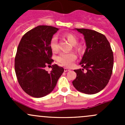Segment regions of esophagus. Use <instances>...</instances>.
Segmentation results:
<instances>
[{
  "label": "esophagus",
  "mask_w": 125,
  "mask_h": 125,
  "mask_svg": "<svg viewBox=\"0 0 125 125\" xmlns=\"http://www.w3.org/2000/svg\"><path fill=\"white\" fill-rule=\"evenodd\" d=\"M70 71V69L69 68H64V71L65 72H68V71Z\"/></svg>",
  "instance_id": "1"
}]
</instances>
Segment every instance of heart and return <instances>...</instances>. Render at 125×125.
<instances>
[{"instance_id":"heart-1","label":"heart","mask_w":125,"mask_h":125,"mask_svg":"<svg viewBox=\"0 0 125 125\" xmlns=\"http://www.w3.org/2000/svg\"><path fill=\"white\" fill-rule=\"evenodd\" d=\"M65 37L67 39L68 41L74 45L75 49L78 51H80L81 47L78 45H75L77 43L78 39L74 34L71 33L65 34ZM50 47L51 50L53 51H56L58 50V45H57V36H53L50 41ZM76 55L73 52H62L57 57V60L58 62L61 63L62 65L66 66H70L72 65L73 62L76 59Z\"/></svg>"}]
</instances>
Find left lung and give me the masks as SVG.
<instances>
[{"label":"left lung","mask_w":125,"mask_h":125,"mask_svg":"<svg viewBox=\"0 0 125 125\" xmlns=\"http://www.w3.org/2000/svg\"><path fill=\"white\" fill-rule=\"evenodd\" d=\"M74 30L83 35L86 48L79 63L83 69L74 70L77 77L73 85L84 94H96L105 88L113 73L114 56L110 43L104 35L94 30Z\"/></svg>","instance_id":"8db88e82"}]
</instances>
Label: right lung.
I'll use <instances>...</instances> for the list:
<instances>
[{
  "instance_id": "obj_1",
  "label": "right lung",
  "mask_w": 125,
  "mask_h": 125,
  "mask_svg": "<svg viewBox=\"0 0 125 125\" xmlns=\"http://www.w3.org/2000/svg\"><path fill=\"white\" fill-rule=\"evenodd\" d=\"M59 30L46 25L37 26L23 35L17 47L14 64L17 80L24 91L33 97L51 93L64 71L55 64L50 73L45 70L54 62L50 41Z\"/></svg>"
}]
</instances>
